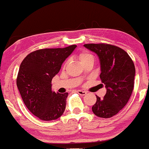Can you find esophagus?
Instances as JSON below:
<instances>
[{
	"label": "esophagus",
	"mask_w": 149,
	"mask_h": 149,
	"mask_svg": "<svg viewBox=\"0 0 149 149\" xmlns=\"http://www.w3.org/2000/svg\"><path fill=\"white\" fill-rule=\"evenodd\" d=\"M77 93H78L79 94H80V95H81V96H84L87 94L86 92L82 91V90H77Z\"/></svg>",
	"instance_id": "obj_1"
}]
</instances>
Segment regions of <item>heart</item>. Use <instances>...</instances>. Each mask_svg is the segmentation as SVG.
<instances>
[{"mask_svg": "<svg viewBox=\"0 0 149 149\" xmlns=\"http://www.w3.org/2000/svg\"><path fill=\"white\" fill-rule=\"evenodd\" d=\"M92 57H93V56L90 55V54L86 53V52H84V53H80V55H79V59H80L81 62L82 63L86 60H87L88 59H89V58Z\"/></svg>", "mask_w": 149, "mask_h": 149, "instance_id": "heart-1", "label": "heart"}]
</instances>
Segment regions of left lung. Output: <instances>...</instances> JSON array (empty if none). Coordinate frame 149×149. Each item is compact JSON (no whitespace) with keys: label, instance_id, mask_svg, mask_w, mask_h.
Wrapping results in <instances>:
<instances>
[{"label":"left lung","instance_id":"1","mask_svg":"<svg viewBox=\"0 0 149 149\" xmlns=\"http://www.w3.org/2000/svg\"><path fill=\"white\" fill-rule=\"evenodd\" d=\"M84 46L98 55L100 78L107 90L103 99L96 96L92 111L100 118H111L126 105L132 94L136 74L134 63L128 53L118 46L105 44Z\"/></svg>","mask_w":149,"mask_h":149}]
</instances>
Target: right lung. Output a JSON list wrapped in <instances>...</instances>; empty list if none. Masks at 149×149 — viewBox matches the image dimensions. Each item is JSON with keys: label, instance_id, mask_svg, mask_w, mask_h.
<instances>
[{"label": "right lung", "instance_id": "1", "mask_svg": "<svg viewBox=\"0 0 149 149\" xmlns=\"http://www.w3.org/2000/svg\"><path fill=\"white\" fill-rule=\"evenodd\" d=\"M76 47L71 45L38 50L29 54L21 63L17 87L25 105L40 120H56L64 112L68 93H55L51 81Z\"/></svg>", "mask_w": 149, "mask_h": 149}]
</instances>
